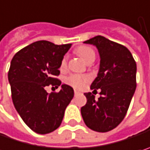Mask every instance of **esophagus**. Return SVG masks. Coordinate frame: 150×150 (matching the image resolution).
Segmentation results:
<instances>
[{
	"label": "esophagus",
	"mask_w": 150,
	"mask_h": 150,
	"mask_svg": "<svg viewBox=\"0 0 150 150\" xmlns=\"http://www.w3.org/2000/svg\"><path fill=\"white\" fill-rule=\"evenodd\" d=\"M77 94H79V92H78V91H76V90H75V96H76Z\"/></svg>",
	"instance_id": "esophagus-1"
}]
</instances>
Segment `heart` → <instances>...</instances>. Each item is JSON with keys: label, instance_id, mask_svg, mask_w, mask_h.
Returning <instances> with one entry per match:
<instances>
[{"label": "heart", "instance_id": "obj_1", "mask_svg": "<svg viewBox=\"0 0 150 150\" xmlns=\"http://www.w3.org/2000/svg\"><path fill=\"white\" fill-rule=\"evenodd\" d=\"M76 53L81 57V59L85 62L92 59V58H95V53L93 51V50L92 48L88 46H80L76 49ZM67 66V57L65 56L61 62L60 64V68L61 69H64ZM89 78L86 75H77V74H72V75H69L65 78V82L77 89L83 88L86 84L88 82Z\"/></svg>", "mask_w": 150, "mask_h": 150}]
</instances>
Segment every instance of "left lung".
<instances>
[{
    "mask_svg": "<svg viewBox=\"0 0 150 150\" xmlns=\"http://www.w3.org/2000/svg\"><path fill=\"white\" fill-rule=\"evenodd\" d=\"M84 43L96 46L100 54V69L90 88L99 89L100 97L95 100L92 93H85L87 104L81 112L88 128L107 132L126 115L137 88V63L127 48L105 37L96 36Z\"/></svg>",
    "mask_w": 150,
    "mask_h": 150,
    "instance_id": "left-lung-1",
    "label": "left lung"
}]
</instances>
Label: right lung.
<instances>
[{
  "label": "right lung",
  "mask_w": 150,
  "mask_h": 150,
  "mask_svg": "<svg viewBox=\"0 0 150 150\" xmlns=\"http://www.w3.org/2000/svg\"><path fill=\"white\" fill-rule=\"evenodd\" d=\"M71 44L57 45L41 40L21 49L13 57L8 81L14 107L25 125L38 134H47L61 125L64 112L74 97V89L57 79L63 56ZM58 87L48 94L45 87Z\"/></svg>",
  "instance_id": "right-lung-1"
}]
</instances>
